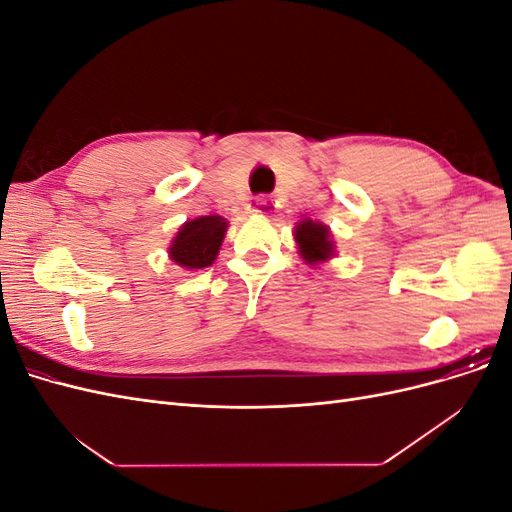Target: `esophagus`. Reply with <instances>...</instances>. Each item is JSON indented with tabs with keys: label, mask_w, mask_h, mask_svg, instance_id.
I'll list each match as a JSON object with an SVG mask.
<instances>
[{
	"label": "esophagus",
	"mask_w": 512,
	"mask_h": 512,
	"mask_svg": "<svg viewBox=\"0 0 512 512\" xmlns=\"http://www.w3.org/2000/svg\"><path fill=\"white\" fill-rule=\"evenodd\" d=\"M273 198H267V196H260V198H256L254 203H252V207H250V213H254V215H269L271 211H273Z\"/></svg>",
	"instance_id": "1"
}]
</instances>
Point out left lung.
<instances>
[{
  "label": "left lung",
  "mask_w": 512,
  "mask_h": 512,
  "mask_svg": "<svg viewBox=\"0 0 512 512\" xmlns=\"http://www.w3.org/2000/svg\"><path fill=\"white\" fill-rule=\"evenodd\" d=\"M294 243L297 252L305 265L318 267L335 258V241L331 228L322 222H314L312 218H303L294 226Z\"/></svg>",
  "instance_id": "1"
}]
</instances>
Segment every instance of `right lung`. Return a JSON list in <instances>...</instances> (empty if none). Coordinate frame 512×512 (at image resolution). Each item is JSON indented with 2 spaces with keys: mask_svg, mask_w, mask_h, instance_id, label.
Segmentation results:
<instances>
[{
  "mask_svg": "<svg viewBox=\"0 0 512 512\" xmlns=\"http://www.w3.org/2000/svg\"><path fill=\"white\" fill-rule=\"evenodd\" d=\"M228 222L222 215H200L183 222L168 245V258L185 271L211 267L226 237Z\"/></svg>",
  "mask_w": 512,
  "mask_h": 512,
  "instance_id": "right-lung-1",
  "label": "right lung"
}]
</instances>
